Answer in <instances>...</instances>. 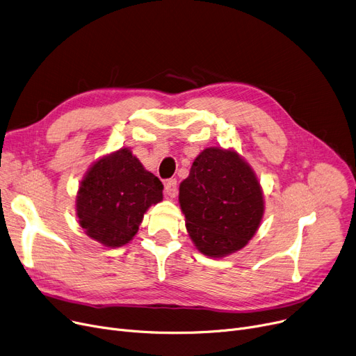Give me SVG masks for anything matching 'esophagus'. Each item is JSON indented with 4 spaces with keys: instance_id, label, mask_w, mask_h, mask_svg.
<instances>
[{
    "instance_id": "esophagus-1",
    "label": "esophagus",
    "mask_w": 356,
    "mask_h": 356,
    "mask_svg": "<svg viewBox=\"0 0 356 356\" xmlns=\"http://www.w3.org/2000/svg\"><path fill=\"white\" fill-rule=\"evenodd\" d=\"M165 193L168 197H171V198H175L178 195V182L175 178L168 179L165 182Z\"/></svg>"
}]
</instances>
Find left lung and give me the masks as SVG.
Wrapping results in <instances>:
<instances>
[{
	"instance_id": "left-lung-1",
	"label": "left lung",
	"mask_w": 356,
	"mask_h": 356,
	"mask_svg": "<svg viewBox=\"0 0 356 356\" xmlns=\"http://www.w3.org/2000/svg\"><path fill=\"white\" fill-rule=\"evenodd\" d=\"M179 206L197 249L222 258L242 249L264 216L262 188L234 150L207 147L179 185Z\"/></svg>"
}]
</instances>
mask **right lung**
Wrapping results in <instances>:
<instances>
[{"label":"right lung","mask_w":356,"mask_h":356,"mask_svg":"<svg viewBox=\"0 0 356 356\" xmlns=\"http://www.w3.org/2000/svg\"><path fill=\"white\" fill-rule=\"evenodd\" d=\"M163 185L124 147L98 159L81 181L76 216L91 239L108 248L129 243L143 214L162 201Z\"/></svg>","instance_id":"1"}]
</instances>
